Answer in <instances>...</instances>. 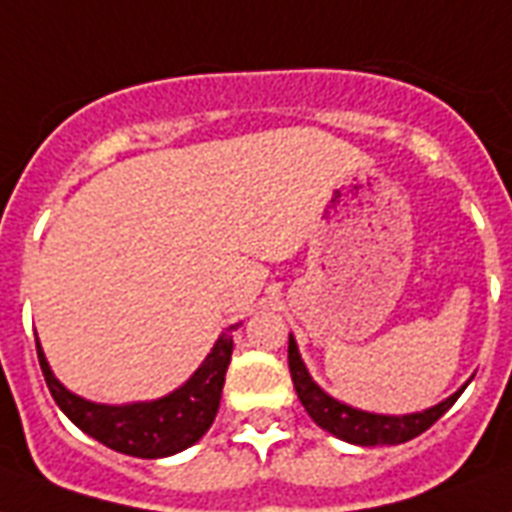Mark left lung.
<instances>
[{
    "instance_id": "8db88e82",
    "label": "left lung",
    "mask_w": 512,
    "mask_h": 512,
    "mask_svg": "<svg viewBox=\"0 0 512 512\" xmlns=\"http://www.w3.org/2000/svg\"><path fill=\"white\" fill-rule=\"evenodd\" d=\"M288 368H291L296 395H299L301 406L307 408L312 422L336 438H342V441L355 443V446H395V443L417 438L454 406V400L467 387L465 384L462 390H457L451 398L441 400L433 408H425L417 414H403V417H387V414H371V411H360V408H352L347 403H339L328 392L320 390L318 384L312 382L293 336H288Z\"/></svg>"
}]
</instances>
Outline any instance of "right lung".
<instances>
[{"label":"right lung","instance_id":"obj_1","mask_svg":"<svg viewBox=\"0 0 512 512\" xmlns=\"http://www.w3.org/2000/svg\"><path fill=\"white\" fill-rule=\"evenodd\" d=\"M232 331L235 326H229L216 339L208 358L202 360V366L178 390L165 398L125 406H106L79 398L55 379L39 342L37 355L50 395L82 433L128 457L157 459L189 449L213 425L224 390V376L232 360Z\"/></svg>","mask_w":512,"mask_h":512}]
</instances>
